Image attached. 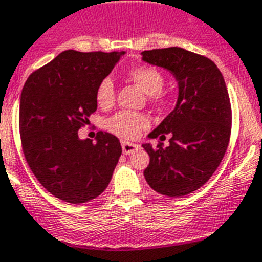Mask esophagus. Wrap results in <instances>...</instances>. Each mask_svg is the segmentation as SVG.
Segmentation results:
<instances>
[{
	"instance_id": "obj_1",
	"label": "esophagus",
	"mask_w": 262,
	"mask_h": 262,
	"mask_svg": "<svg viewBox=\"0 0 262 262\" xmlns=\"http://www.w3.org/2000/svg\"><path fill=\"white\" fill-rule=\"evenodd\" d=\"M121 146H122V152H124L125 155L132 154V152H134L136 150H138V147H140V146L136 145V143L128 142V141H122Z\"/></svg>"
}]
</instances>
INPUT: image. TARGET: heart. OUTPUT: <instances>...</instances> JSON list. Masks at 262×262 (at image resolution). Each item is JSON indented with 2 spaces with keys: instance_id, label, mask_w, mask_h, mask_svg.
<instances>
[{
  "instance_id": "1",
  "label": "heart",
  "mask_w": 262,
  "mask_h": 262,
  "mask_svg": "<svg viewBox=\"0 0 262 262\" xmlns=\"http://www.w3.org/2000/svg\"><path fill=\"white\" fill-rule=\"evenodd\" d=\"M129 78L137 83L151 99L152 102H164L168 94L163 90L164 75L158 68L145 65L129 70ZM95 100L99 107L110 108L115 102V84L110 77L99 82L95 90ZM150 125V120L146 115L130 111H120L111 116L105 122L110 132L126 140H133Z\"/></svg>"
}]
</instances>
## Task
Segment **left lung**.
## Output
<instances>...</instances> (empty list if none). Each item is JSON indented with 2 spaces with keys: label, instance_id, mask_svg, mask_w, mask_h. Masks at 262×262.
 Returning a JSON list of instances; mask_svg holds the SVG:
<instances>
[{
  "label": "left lung",
  "instance_id": "left-lung-1",
  "mask_svg": "<svg viewBox=\"0 0 262 262\" xmlns=\"http://www.w3.org/2000/svg\"><path fill=\"white\" fill-rule=\"evenodd\" d=\"M142 60L169 70L179 82L175 110L148 134L160 141L169 134V146L142 145L150 155L143 175L160 194L187 195L213 176L227 150L232 122L227 87L213 61L179 47L143 51Z\"/></svg>",
  "mask_w": 262,
  "mask_h": 262
}]
</instances>
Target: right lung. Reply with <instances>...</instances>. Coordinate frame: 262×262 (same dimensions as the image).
I'll return each mask as SVG.
<instances>
[{
  "label": "right lung",
  "instance_id": "1",
  "mask_svg": "<svg viewBox=\"0 0 262 262\" xmlns=\"http://www.w3.org/2000/svg\"><path fill=\"white\" fill-rule=\"evenodd\" d=\"M125 52L69 49L35 70L20 94L19 133L27 164L57 199L82 204L108 187L121 155L117 137L98 132L96 142L79 140L98 108L96 86Z\"/></svg>",
  "mask_w": 262,
  "mask_h": 262
}]
</instances>
